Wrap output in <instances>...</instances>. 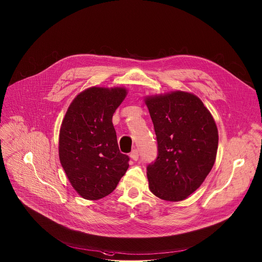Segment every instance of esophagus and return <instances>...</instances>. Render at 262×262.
I'll use <instances>...</instances> for the list:
<instances>
[{
	"instance_id": "34e87169",
	"label": "esophagus",
	"mask_w": 262,
	"mask_h": 262,
	"mask_svg": "<svg viewBox=\"0 0 262 262\" xmlns=\"http://www.w3.org/2000/svg\"><path fill=\"white\" fill-rule=\"evenodd\" d=\"M130 157H131L133 160H135V161H136V160H138V158H139V153H138V150H132V152L130 153Z\"/></svg>"
}]
</instances>
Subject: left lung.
Returning a JSON list of instances; mask_svg holds the SVG:
<instances>
[{"instance_id": "left-lung-1", "label": "left lung", "mask_w": 262, "mask_h": 262, "mask_svg": "<svg viewBox=\"0 0 262 262\" xmlns=\"http://www.w3.org/2000/svg\"><path fill=\"white\" fill-rule=\"evenodd\" d=\"M157 158L147 166L151 192L179 202L196 190L211 171L219 135L213 116L193 94L176 91L148 96Z\"/></svg>"}]
</instances>
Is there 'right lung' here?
Instances as JSON below:
<instances>
[{
  "label": "right lung",
  "instance_id": "add662e5",
  "mask_svg": "<svg viewBox=\"0 0 262 262\" xmlns=\"http://www.w3.org/2000/svg\"><path fill=\"white\" fill-rule=\"evenodd\" d=\"M125 88L93 86L79 93L62 120L59 160L77 193L85 200L110 194L129 167L120 152L112 118Z\"/></svg>",
  "mask_w": 262,
  "mask_h": 262
}]
</instances>
